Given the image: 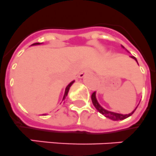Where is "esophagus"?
Segmentation results:
<instances>
[{"label":"esophagus","instance_id":"esophagus-1","mask_svg":"<svg viewBox=\"0 0 156 156\" xmlns=\"http://www.w3.org/2000/svg\"><path fill=\"white\" fill-rule=\"evenodd\" d=\"M90 72H91V70H90V69H86V70H82V71L81 72L80 74H79V78H84V77L86 75V74H90Z\"/></svg>","mask_w":156,"mask_h":156}]
</instances>
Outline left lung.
Instances as JSON below:
<instances>
[{"mask_svg": "<svg viewBox=\"0 0 156 156\" xmlns=\"http://www.w3.org/2000/svg\"><path fill=\"white\" fill-rule=\"evenodd\" d=\"M123 48H124V47H123ZM131 58H133V59H135L137 62V59L135 58L134 56H131ZM137 63H138V62H137ZM91 99H92L93 104H94V107L97 108V110L100 112V113H101L102 115H104L105 117L111 119V120H124V119L128 118V117H129V116H130L131 115H133V113L135 112V111H136V108H137V106L136 107V108H135L134 110H133L132 112H130V113H129V114H120V113H117V112L108 111V110H107V109H105V108H103V107L101 106L100 104L98 103V100H97L96 93L95 92L93 93L92 94Z\"/></svg>", "mask_w": 156, "mask_h": 156, "instance_id": "obj_1", "label": "left lung"}]
</instances>
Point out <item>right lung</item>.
<instances>
[{
    "label": "right lung",
    "instance_id": "right-lung-1",
    "mask_svg": "<svg viewBox=\"0 0 156 156\" xmlns=\"http://www.w3.org/2000/svg\"><path fill=\"white\" fill-rule=\"evenodd\" d=\"M40 44H40V43H36V44H32V45H40ZM74 82V81H72V82H70V84L68 85V86L66 87V90H65V93H64V96H63V98H62V102H63L64 100H65V98H66V97L67 96L68 92H69V90H70V86H72V84H73ZM62 102H61V103H62Z\"/></svg>",
    "mask_w": 156,
    "mask_h": 156
}]
</instances>
